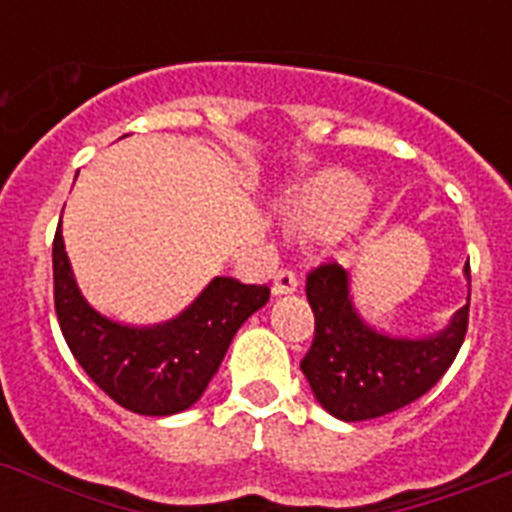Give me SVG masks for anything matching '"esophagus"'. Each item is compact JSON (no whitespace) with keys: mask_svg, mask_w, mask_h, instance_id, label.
Segmentation results:
<instances>
[{"mask_svg":"<svg viewBox=\"0 0 512 512\" xmlns=\"http://www.w3.org/2000/svg\"><path fill=\"white\" fill-rule=\"evenodd\" d=\"M299 288V275L293 270H278L273 275V296H283V293H293Z\"/></svg>","mask_w":512,"mask_h":512,"instance_id":"1","label":"esophagus"}]
</instances>
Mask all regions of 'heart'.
Returning a JSON list of instances; mask_svg holds the SVG:
<instances>
[{
  "label": "heart",
  "mask_w": 512,
  "mask_h": 512,
  "mask_svg": "<svg viewBox=\"0 0 512 512\" xmlns=\"http://www.w3.org/2000/svg\"><path fill=\"white\" fill-rule=\"evenodd\" d=\"M368 203L363 182L350 172L330 170L304 182L283 203V226L296 239H335L361 219Z\"/></svg>",
  "instance_id": "1"
}]
</instances>
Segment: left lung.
Masks as SVG:
<instances>
[{"label":"left lung","mask_w":512,"mask_h":512,"mask_svg":"<svg viewBox=\"0 0 512 512\" xmlns=\"http://www.w3.org/2000/svg\"><path fill=\"white\" fill-rule=\"evenodd\" d=\"M469 278V262L464 268ZM314 340L301 361L306 381L337 420L361 422L397 412L428 394L451 368L469 327V299L446 330L428 337H391L361 319L350 299V275L324 262L306 275Z\"/></svg>","instance_id":"1"}]
</instances>
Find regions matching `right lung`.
Masks as SVG:
<instances>
[{
	"instance_id": "obj_1",
	"label": "right lung",
	"mask_w": 512,
	"mask_h": 512,
	"mask_svg": "<svg viewBox=\"0 0 512 512\" xmlns=\"http://www.w3.org/2000/svg\"><path fill=\"white\" fill-rule=\"evenodd\" d=\"M268 299V286L213 278L180 317L154 327H128L84 301L61 224L53 237V304L66 345L84 373L136 415H177L198 402L239 327Z\"/></svg>"
}]
</instances>
